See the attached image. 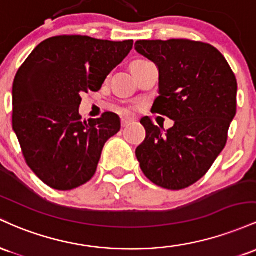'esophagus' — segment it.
<instances>
[{"mask_svg":"<svg viewBox=\"0 0 256 256\" xmlns=\"http://www.w3.org/2000/svg\"><path fill=\"white\" fill-rule=\"evenodd\" d=\"M120 122H122V127H127L128 124H130V123L133 122V120L128 118V117H123V118L120 120Z\"/></svg>","mask_w":256,"mask_h":256,"instance_id":"esophagus-1","label":"esophagus"}]
</instances>
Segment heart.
I'll list each match as a JSON object with an SVG mask.
<instances>
[{"instance_id":"obj_1","label":"heart","mask_w":256,"mask_h":256,"mask_svg":"<svg viewBox=\"0 0 256 256\" xmlns=\"http://www.w3.org/2000/svg\"><path fill=\"white\" fill-rule=\"evenodd\" d=\"M136 62H142V60H136Z\"/></svg>"}]
</instances>
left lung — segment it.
Instances as JSON below:
<instances>
[{"mask_svg": "<svg viewBox=\"0 0 256 256\" xmlns=\"http://www.w3.org/2000/svg\"><path fill=\"white\" fill-rule=\"evenodd\" d=\"M136 50L160 71V96L151 111L174 120L164 130L142 117L146 138L136 158L154 185L182 190L204 176L225 148L237 110L236 76L208 43L142 40L136 42Z\"/></svg>", "mask_w": 256, "mask_h": 256, "instance_id": "8db88e82", "label": "left lung"}]
</instances>
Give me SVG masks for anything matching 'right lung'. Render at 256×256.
Returning <instances> with one entry per match:
<instances>
[{"instance_id":"1","label":"right lung","mask_w":256,"mask_h":256,"mask_svg":"<svg viewBox=\"0 0 256 256\" xmlns=\"http://www.w3.org/2000/svg\"><path fill=\"white\" fill-rule=\"evenodd\" d=\"M133 41L64 35L31 52L13 82V130L31 170L59 191L93 178L105 142L120 129V117L105 112L82 120L83 93L98 92L122 62Z\"/></svg>"}]
</instances>
